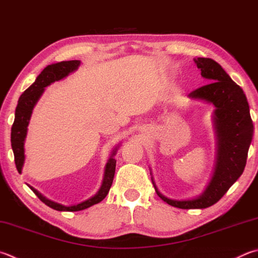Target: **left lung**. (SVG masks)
<instances>
[{
  "label": "left lung",
  "instance_id": "1",
  "mask_svg": "<svg viewBox=\"0 0 258 258\" xmlns=\"http://www.w3.org/2000/svg\"><path fill=\"white\" fill-rule=\"evenodd\" d=\"M201 76L211 83L191 91L188 97L212 102L215 106L214 124L218 137V159L214 175L208 188L198 199L169 200L159 193V198L178 209H205L218 202L235 184L245 169L248 149L254 133L247 98L242 89L231 80L221 65L205 57L194 59Z\"/></svg>",
  "mask_w": 258,
  "mask_h": 258
}]
</instances>
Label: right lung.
Returning <instances> with one entry per match:
<instances>
[{"label": "right lung", "instance_id": "add662e5", "mask_svg": "<svg viewBox=\"0 0 258 258\" xmlns=\"http://www.w3.org/2000/svg\"><path fill=\"white\" fill-rule=\"evenodd\" d=\"M79 65H80V60H63V62L48 65V67H46L43 71H41L39 76L37 77L36 81L22 93L20 98H19L18 106L16 108L15 121H13V125L11 128V145H12L13 153H15L16 167L19 172H21L23 161H25V149H23V142H25V139L27 135V126L29 124L32 108H34V106L36 105L37 100L39 99L41 93L44 92L45 87L49 86L51 82L58 81L60 79L69 76L70 73L78 69ZM115 153H116V149L113 151V154H111L108 163L106 165L104 181H102L101 188L99 189V191H98L93 198L84 201V202L80 204L72 205V207H64V205H60L58 203L53 202V201L47 200L46 198H44L39 191H37L35 188H32L30 186L29 187L31 188V190L38 196V199L41 201V202L56 211H69V212H74V211H81L84 209H88L92 207V205L101 202V201L106 198L107 194H108L110 186L113 184V179L115 175L116 160L113 158V156H115Z\"/></svg>", "mask_w": 258, "mask_h": 258}]
</instances>
